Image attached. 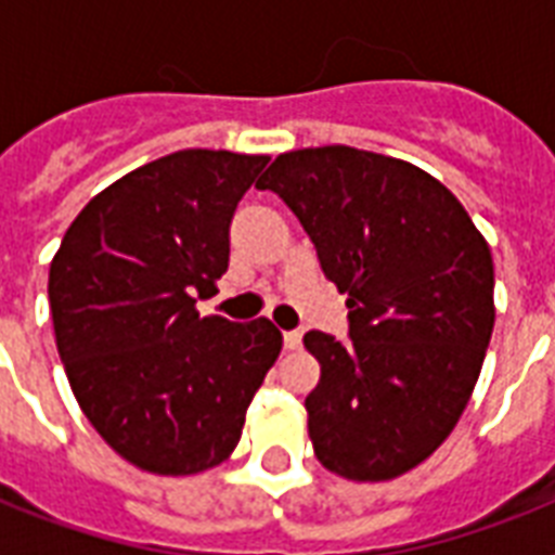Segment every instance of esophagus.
Here are the masks:
<instances>
[{
  "label": "esophagus",
  "mask_w": 555,
  "mask_h": 555,
  "mask_svg": "<svg viewBox=\"0 0 555 555\" xmlns=\"http://www.w3.org/2000/svg\"><path fill=\"white\" fill-rule=\"evenodd\" d=\"M285 348H291V351H296V348L302 346V334L299 331H285Z\"/></svg>",
  "instance_id": "1"
}]
</instances>
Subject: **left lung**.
Listing matches in <instances>:
<instances>
[{"mask_svg":"<svg viewBox=\"0 0 555 555\" xmlns=\"http://www.w3.org/2000/svg\"><path fill=\"white\" fill-rule=\"evenodd\" d=\"M256 186L294 209L348 294V343L305 334L320 360L305 397L313 452L348 481H391L473 397L495 322L490 244L438 178L377 152H285Z\"/></svg>","mask_w":555,"mask_h":555,"instance_id":"left-lung-1","label":"left lung"}]
</instances>
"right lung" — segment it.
Returning <instances> with one entry per match:
<instances>
[{
  "label": "right lung",
  "instance_id": "right-lung-1",
  "mask_svg": "<svg viewBox=\"0 0 555 555\" xmlns=\"http://www.w3.org/2000/svg\"><path fill=\"white\" fill-rule=\"evenodd\" d=\"M268 155L181 150L94 195L48 273L56 351L98 435L138 469L195 475L242 438L282 351L270 320L198 317Z\"/></svg>",
  "mask_w": 555,
  "mask_h": 555
}]
</instances>
